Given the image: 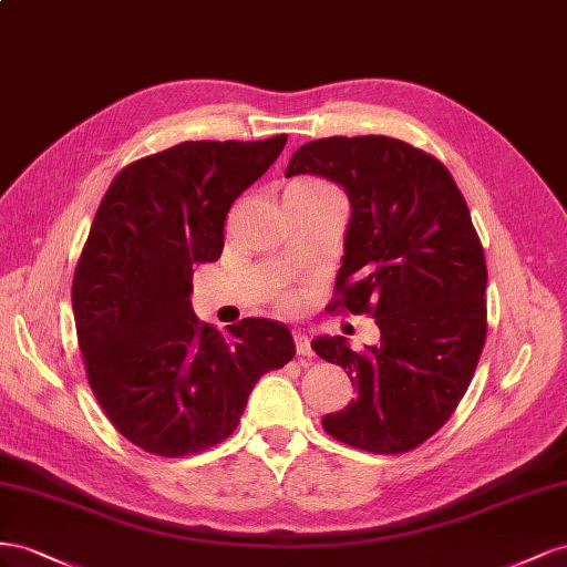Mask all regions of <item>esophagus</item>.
Returning <instances> with one entry per match:
<instances>
[{"label": "esophagus", "instance_id": "34e87169", "mask_svg": "<svg viewBox=\"0 0 567 567\" xmlns=\"http://www.w3.org/2000/svg\"><path fill=\"white\" fill-rule=\"evenodd\" d=\"M295 344H297V353L299 355H313L309 337H306L303 332H295Z\"/></svg>", "mask_w": 567, "mask_h": 567}]
</instances>
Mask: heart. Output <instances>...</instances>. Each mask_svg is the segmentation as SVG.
Here are the masks:
<instances>
[{"label":"heart","instance_id":"heart-1","mask_svg":"<svg viewBox=\"0 0 567 567\" xmlns=\"http://www.w3.org/2000/svg\"><path fill=\"white\" fill-rule=\"evenodd\" d=\"M295 189H303V192H318V194H339L334 187H330L328 183H320V181H299L292 185ZM285 309H292L295 301L292 299H285Z\"/></svg>","mask_w":567,"mask_h":567}]
</instances>
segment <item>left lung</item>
<instances>
[{"label":"left lung","instance_id":"left-lung-1","mask_svg":"<svg viewBox=\"0 0 567 567\" xmlns=\"http://www.w3.org/2000/svg\"><path fill=\"white\" fill-rule=\"evenodd\" d=\"M342 185L351 220L332 309L370 313L380 344L311 342L355 386L322 427L370 454H403L440 430L471 384L487 337V264L454 177L427 152L384 137L303 144L285 171Z\"/></svg>","mask_w":567,"mask_h":567}]
</instances>
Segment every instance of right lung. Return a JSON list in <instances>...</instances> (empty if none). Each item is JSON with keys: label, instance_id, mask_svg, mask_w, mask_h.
Wrapping results in <instances>:
<instances>
[{"label": "right lung", "instance_id": "1", "mask_svg": "<svg viewBox=\"0 0 567 567\" xmlns=\"http://www.w3.org/2000/svg\"><path fill=\"white\" fill-rule=\"evenodd\" d=\"M285 142L175 144L125 166L96 208L71 292L78 344L102 411L150 454L228 440L258 378L297 353L282 322L245 318L225 337L189 301L192 268L218 261L225 216Z\"/></svg>", "mask_w": 567, "mask_h": 567}]
</instances>
